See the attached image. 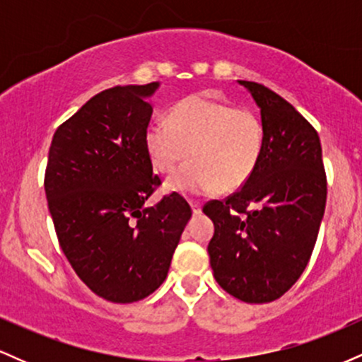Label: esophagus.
Here are the masks:
<instances>
[{
	"mask_svg": "<svg viewBox=\"0 0 362 362\" xmlns=\"http://www.w3.org/2000/svg\"><path fill=\"white\" fill-rule=\"evenodd\" d=\"M190 207H192V213H194V214H201V211H202V206L199 204V202H195V201H190Z\"/></svg>",
	"mask_w": 362,
	"mask_h": 362,
	"instance_id": "esophagus-1",
	"label": "esophagus"
}]
</instances>
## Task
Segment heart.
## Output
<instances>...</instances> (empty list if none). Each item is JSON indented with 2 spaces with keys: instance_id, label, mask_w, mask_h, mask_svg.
<instances>
[{
  "instance_id": "b5f03b06",
  "label": "heart",
  "mask_w": 362,
  "mask_h": 362,
  "mask_svg": "<svg viewBox=\"0 0 362 362\" xmlns=\"http://www.w3.org/2000/svg\"><path fill=\"white\" fill-rule=\"evenodd\" d=\"M264 139L255 112L233 109L201 93L175 103L168 120H151L144 131V148L160 172H173L187 153L192 158L165 184L170 192L182 195L243 187L259 167Z\"/></svg>"
}]
</instances>
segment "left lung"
<instances>
[{"mask_svg":"<svg viewBox=\"0 0 362 362\" xmlns=\"http://www.w3.org/2000/svg\"><path fill=\"white\" fill-rule=\"evenodd\" d=\"M238 83L260 109L264 153L250 180L226 201H211L207 245L218 284L245 303L281 298L308 264L325 213L322 144L284 98L253 81Z\"/></svg>","mask_w":362,"mask_h":362,"instance_id":"1","label":"left lung"}]
</instances>
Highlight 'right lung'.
<instances>
[{
    "instance_id": "1",
    "label": "right lung",
    "mask_w": 362,
    "mask_h": 362,
    "mask_svg": "<svg viewBox=\"0 0 362 362\" xmlns=\"http://www.w3.org/2000/svg\"><path fill=\"white\" fill-rule=\"evenodd\" d=\"M160 83L114 86L57 127L45 195L59 245L95 294L134 303L163 284L192 211L177 192L146 207L160 178L144 148Z\"/></svg>"
}]
</instances>
